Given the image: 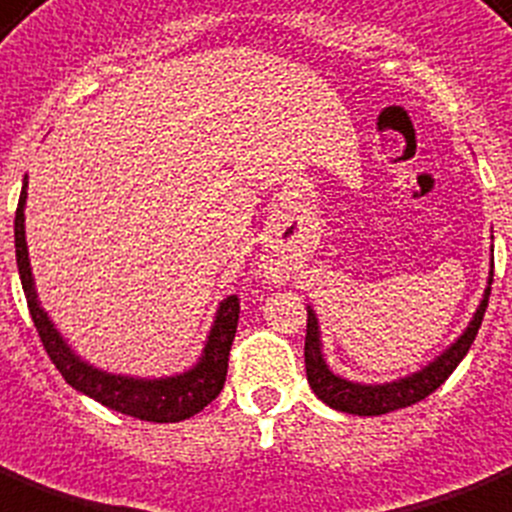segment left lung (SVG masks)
Wrapping results in <instances>:
<instances>
[{
  "instance_id": "1",
  "label": "left lung",
  "mask_w": 512,
  "mask_h": 512,
  "mask_svg": "<svg viewBox=\"0 0 512 512\" xmlns=\"http://www.w3.org/2000/svg\"><path fill=\"white\" fill-rule=\"evenodd\" d=\"M494 276V260L492 273ZM489 294H492V278L486 286L484 299H481L479 310L473 315V321L463 331L458 342L452 344L450 350H444L436 357L434 363H429L423 371L413 373V376L392 381V384H355L347 378H339L336 373L328 371L326 360L321 352V331H318V318L313 310H307V334H305V371L307 384L313 386V392L318 394V400L326 402L334 410L352 415H384L400 407H410L415 402L426 400L431 392H436L439 386L450 378V373L458 368V363L468 355L473 339L479 334L481 321H484L486 305H489Z\"/></svg>"
}]
</instances>
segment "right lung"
Masks as SVG:
<instances>
[{
	"label": "right lung",
	"instance_id": "right-lung-1",
	"mask_svg": "<svg viewBox=\"0 0 512 512\" xmlns=\"http://www.w3.org/2000/svg\"><path fill=\"white\" fill-rule=\"evenodd\" d=\"M26 186L28 176L23 181L18 210H15V257H18L20 284H23V292H26L33 326L39 331L41 344H44V350H47L54 368L62 373V378L73 389L89 394L91 400L102 402L110 410H118V413L139 418V421L178 423L191 418V415H197L199 410H205L218 397L223 384H226L228 352H231L236 323H239V297L234 294V297L220 302L213 331L207 336L205 352H202L199 363L191 371L147 381V378L112 376V373L99 371L94 365L83 363L81 357L65 344V339L57 334V328H54V323L49 321L47 313L41 310L39 299H36L26 247V215H23Z\"/></svg>",
	"mask_w": 512,
	"mask_h": 512
}]
</instances>
